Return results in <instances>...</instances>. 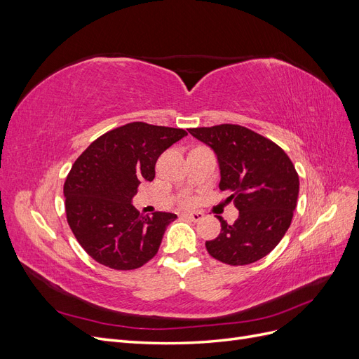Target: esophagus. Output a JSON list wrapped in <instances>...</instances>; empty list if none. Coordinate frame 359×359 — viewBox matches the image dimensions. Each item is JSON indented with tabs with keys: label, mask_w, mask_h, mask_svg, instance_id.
I'll return each instance as SVG.
<instances>
[{
	"label": "esophagus",
	"mask_w": 359,
	"mask_h": 359,
	"mask_svg": "<svg viewBox=\"0 0 359 359\" xmlns=\"http://www.w3.org/2000/svg\"><path fill=\"white\" fill-rule=\"evenodd\" d=\"M186 219L191 220V222H202L203 220V214L201 211H187L182 214Z\"/></svg>",
	"instance_id": "34e87169"
}]
</instances>
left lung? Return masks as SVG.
Masks as SVG:
<instances>
[{"label": "left lung", "mask_w": 359, "mask_h": 359, "mask_svg": "<svg viewBox=\"0 0 359 359\" xmlns=\"http://www.w3.org/2000/svg\"><path fill=\"white\" fill-rule=\"evenodd\" d=\"M214 149L222 191L240 211L233 224L222 217V232L206 241L208 253L227 265H248L273 252L292 223L299 177L287 154L273 140L238 124L190 128Z\"/></svg>", "instance_id": "1"}]
</instances>
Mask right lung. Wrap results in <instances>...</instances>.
<instances>
[{
    "label": "right lung",
    "instance_id": "right-lung-1",
    "mask_svg": "<svg viewBox=\"0 0 359 359\" xmlns=\"http://www.w3.org/2000/svg\"><path fill=\"white\" fill-rule=\"evenodd\" d=\"M187 136L182 128L128 123L111 130L73 163L64 182L67 223L95 262L118 271L153 259L177 214L142 215L132 205L140 181H153L163 151Z\"/></svg>",
    "mask_w": 359,
    "mask_h": 359
}]
</instances>
